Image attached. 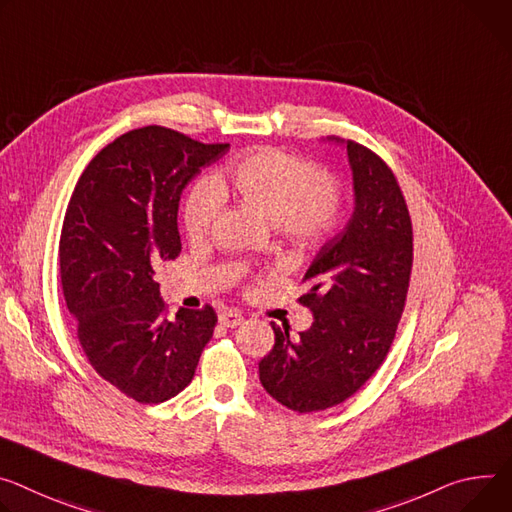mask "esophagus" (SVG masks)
<instances>
[{"mask_svg": "<svg viewBox=\"0 0 512 512\" xmlns=\"http://www.w3.org/2000/svg\"><path fill=\"white\" fill-rule=\"evenodd\" d=\"M218 320H220L222 327L235 329V327H239V324H241L245 318H243V314H241L239 310H224V312H220Z\"/></svg>", "mask_w": 512, "mask_h": 512, "instance_id": "obj_1", "label": "esophagus"}]
</instances>
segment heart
<instances>
[{
    "instance_id": "1",
    "label": "heart",
    "mask_w": 512,
    "mask_h": 512,
    "mask_svg": "<svg viewBox=\"0 0 512 512\" xmlns=\"http://www.w3.org/2000/svg\"><path fill=\"white\" fill-rule=\"evenodd\" d=\"M235 196L292 241L316 243L337 226L343 188L335 173L306 157L265 147L194 185L183 206V226L192 241L210 235L222 196Z\"/></svg>"
}]
</instances>
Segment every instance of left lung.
Segmentation results:
<instances>
[{"instance_id":"8db88e82","label":"left lung","mask_w":512,"mask_h":512,"mask_svg":"<svg viewBox=\"0 0 512 512\" xmlns=\"http://www.w3.org/2000/svg\"><path fill=\"white\" fill-rule=\"evenodd\" d=\"M355 210L318 251L300 304L312 327L275 345L259 361L267 394L296 412L327 410L353 396L384 363L404 310L412 271V222L396 175L374 151L347 141Z\"/></svg>"}]
</instances>
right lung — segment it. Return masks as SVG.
Masks as SVG:
<instances>
[{
  "mask_svg": "<svg viewBox=\"0 0 512 512\" xmlns=\"http://www.w3.org/2000/svg\"><path fill=\"white\" fill-rule=\"evenodd\" d=\"M228 147L136 128L89 161L69 200L59 263L79 345L106 382L141 404L165 402L194 380L218 322L208 304L169 320L155 273L181 251L183 188Z\"/></svg>",
  "mask_w": 512,
  "mask_h": 512,
  "instance_id": "right-lung-1",
  "label": "right lung"
}]
</instances>
